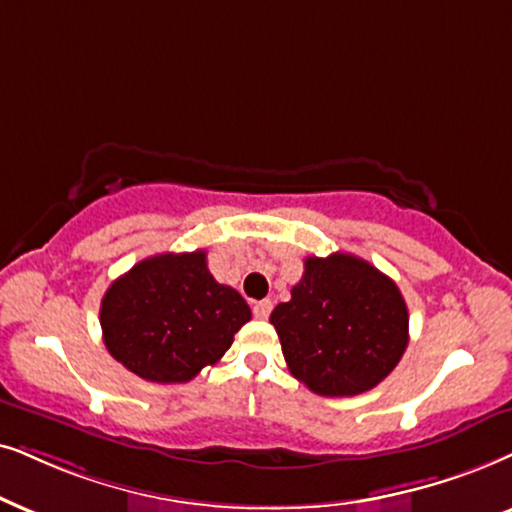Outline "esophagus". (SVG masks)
<instances>
[{
  "label": "esophagus",
  "instance_id": "34e87169",
  "mask_svg": "<svg viewBox=\"0 0 512 512\" xmlns=\"http://www.w3.org/2000/svg\"><path fill=\"white\" fill-rule=\"evenodd\" d=\"M271 307H274L271 300H260V302L252 304V314H255V319H269Z\"/></svg>",
  "mask_w": 512,
  "mask_h": 512
}]
</instances>
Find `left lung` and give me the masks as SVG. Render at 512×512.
<instances>
[{"mask_svg": "<svg viewBox=\"0 0 512 512\" xmlns=\"http://www.w3.org/2000/svg\"><path fill=\"white\" fill-rule=\"evenodd\" d=\"M269 321L290 373L323 397L373 390L409 345V309L397 283L347 252L307 257L290 300Z\"/></svg>", "mask_w": 512, "mask_h": 512, "instance_id": "1", "label": "left lung"}]
</instances>
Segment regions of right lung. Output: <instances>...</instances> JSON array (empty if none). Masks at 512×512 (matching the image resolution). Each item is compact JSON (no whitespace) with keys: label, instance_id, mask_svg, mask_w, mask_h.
Segmentation results:
<instances>
[{"label":"right lung","instance_id":"right-lung-1","mask_svg":"<svg viewBox=\"0 0 512 512\" xmlns=\"http://www.w3.org/2000/svg\"><path fill=\"white\" fill-rule=\"evenodd\" d=\"M250 316L241 293L210 274L205 250L146 257L101 300L108 352L151 383H189L224 357Z\"/></svg>","mask_w":512,"mask_h":512}]
</instances>
